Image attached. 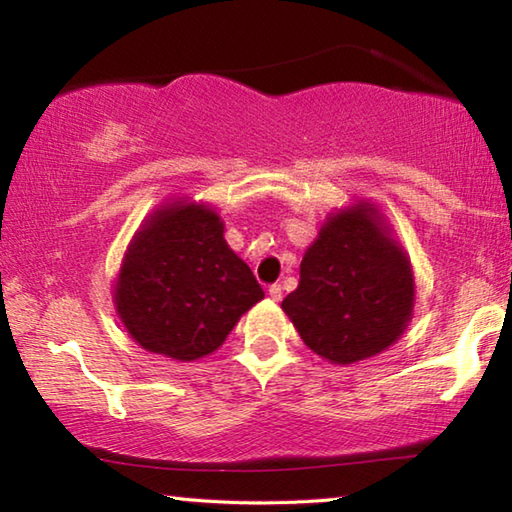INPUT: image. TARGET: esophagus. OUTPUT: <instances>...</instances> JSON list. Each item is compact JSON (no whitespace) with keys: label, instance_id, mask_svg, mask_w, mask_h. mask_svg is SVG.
<instances>
[{"label":"esophagus","instance_id":"esophagus-1","mask_svg":"<svg viewBox=\"0 0 512 512\" xmlns=\"http://www.w3.org/2000/svg\"><path fill=\"white\" fill-rule=\"evenodd\" d=\"M268 296H271L275 302H280L282 300V284H271V287H268Z\"/></svg>","mask_w":512,"mask_h":512}]
</instances>
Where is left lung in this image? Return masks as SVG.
<instances>
[{"label": "left lung", "mask_w": 512, "mask_h": 512, "mask_svg": "<svg viewBox=\"0 0 512 512\" xmlns=\"http://www.w3.org/2000/svg\"><path fill=\"white\" fill-rule=\"evenodd\" d=\"M411 264L370 207L329 219L300 264L298 289L282 300L309 350L332 363L375 357L411 318Z\"/></svg>", "instance_id": "obj_1"}]
</instances>
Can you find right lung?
Segmentation results:
<instances>
[{"instance_id":"right-lung-1","label":"right lung","mask_w":512,"mask_h":512,"mask_svg":"<svg viewBox=\"0 0 512 512\" xmlns=\"http://www.w3.org/2000/svg\"><path fill=\"white\" fill-rule=\"evenodd\" d=\"M262 298L253 271L225 244L219 216L203 205L151 216L128 248L115 291L128 334L176 361L214 352Z\"/></svg>"}]
</instances>
